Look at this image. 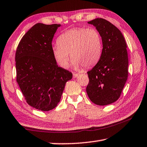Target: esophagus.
Returning <instances> with one entry per match:
<instances>
[{
    "label": "esophagus",
    "instance_id": "obj_1",
    "mask_svg": "<svg viewBox=\"0 0 147 147\" xmlns=\"http://www.w3.org/2000/svg\"><path fill=\"white\" fill-rule=\"evenodd\" d=\"M79 75L78 73H73V78H76Z\"/></svg>",
    "mask_w": 147,
    "mask_h": 147
}]
</instances>
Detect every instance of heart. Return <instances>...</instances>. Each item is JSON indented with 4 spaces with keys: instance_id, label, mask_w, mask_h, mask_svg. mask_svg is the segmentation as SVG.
Masks as SVG:
<instances>
[{
    "instance_id": "heart-1",
    "label": "heart",
    "mask_w": 147,
    "mask_h": 147,
    "mask_svg": "<svg viewBox=\"0 0 147 147\" xmlns=\"http://www.w3.org/2000/svg\"><path fill=\"white\" fill-rule=\"evenodd\" d=\"M53 48L54 58L59 66L67 68L71 54L74 67L89 68L96 63L102 53V38L94 28H74L59 36Z\"/></svg>"
}]
</instances>
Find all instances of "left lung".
I'll use <instances>...</instances> for the list:
<instances>
[{"label":"left lung","mask_w":147,"mask_h":147,"mask_svg":"<svg viewBox=\"0 0 147 147\" xmlns=\"http://www.w3.org/2000/svg\"><path fill=\"white\" fill-rule=\"evenodd\" d=\"M88 23L100 34L103 48L98 63L87 72L89 81L86 92L92 102L108 105L120 97L127 80V46L121 31L107 20L96 18Z\"/></svg>","instance_id":"obj_1"}]
</instances>
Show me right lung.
I'll return each instance as SVG.
<instances>
[{"label":"right lung","mask_w":147,"mask_h":147,"mask_svg":"<svg viewBox=\"0 0 147 147\" xmlns=\"http://www.w3.org/2000/svg\"><path fill=\"white\" fill-rule=\"evenodd\" d=\"M60 24L37 23L21 38L16 53V81L27 104L47 111L56 108L73 74L59 67L53 41Z\"/></svg>","instance_id":"add662e5"}]
</instances>
